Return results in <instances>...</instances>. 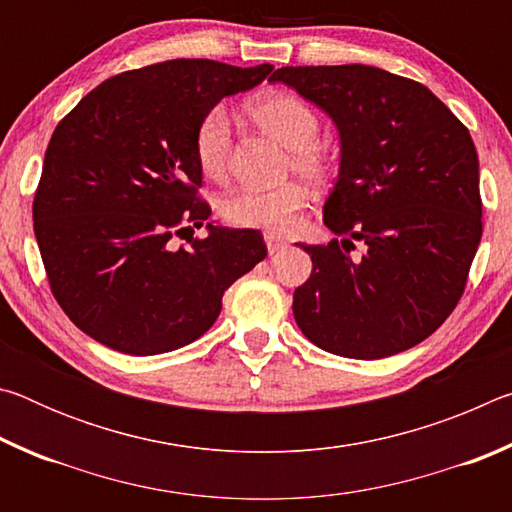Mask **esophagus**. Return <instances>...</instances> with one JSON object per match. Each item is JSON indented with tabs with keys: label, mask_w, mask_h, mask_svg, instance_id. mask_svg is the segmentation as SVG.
Masks as SVG:
<instances>
[{
	"label": "esophagus",
	"mask_w": 512,
	"mask_h": 512,
	"mask_svg": "<svg viewBox=\"0 0 512 512\" xmlns=\"http://www.w3.org/2000/svg\"><path fill=\"white\" fill-rule=\"evenodd\" d=\"M264 241H266V248H268V253H271V255H275L277 250H282L284 246H287V241H284L282 237L273 235V232H266V235H264Z\"/></svg>",
	"instance_id": "esophagus-1"
}]
</instances>
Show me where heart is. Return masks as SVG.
Listing matches in <instances>:
<instances>
[{
    "instance_id": "1",
    "label": "heart",
    "mask_w": 512,
    "mask_h": 512,
    "mask_svg": "<svg viewBox=\"0 0 512 512\" xmlns=\"http://www.w3.org/2000/svg\"><path fill=\"white\" fill-rule=\"evenodd\" d=\"M250 117L277 142L291 149V169L311 183H320L329 171V158L316 144L320 119L316 110L296 94L273 92L250 103ZM196 162L207 178L221 180L228 173L232 153V121L228 110L216 106L198 121L194 137ZM307 203V189L300 183L280 187H244L221 205L223 219L241 228L287 232L298 221Z\"/></svg>"
}]
</instances>
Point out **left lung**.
Here are the masks:
<instances>
[{"instance_id": "left-lung-1", "label": "left lung", "mask_w": 512, "mask_h": 512, "mask_svg": "<svg viewBox=\"0 0 512 512\" xmlns=\"http://www.w3.org/2000/svg\"><path fill=\"white\" fill-rule=\"evenodd\" d=\"M271 81L327 112L341 140L323 221L343 239L298 244L314 264L293 293L298 327L348 359L413 348L461 300L481 241L470 131L422 83L379 67H282ZM352 240L367 244L361 260Z\"/></svg>"}]
</instances>
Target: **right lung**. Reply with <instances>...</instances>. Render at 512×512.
Wrapping results in <instances>:
<instances>
[{
  "label": "right lung",
  "instance_id": "right-lung-1",
  "mask_svg": "<svg viewBox=\"0 0 512 512\" xmlns=\"http://www.w3.org/2000/svg\"><path fill=\"white\" fill-rule=\"evenodd\" d=\"M271 72L167 60L103 81L56 126L33 232L58 305L94 341L135 357L183 348L266 257L259 230L207 223L194 137L205 112ZM201 224L205 240L172 246Z\"/></svg>",
  "mask_w": 512,
  "mask_h": 512
}]
</instances>
